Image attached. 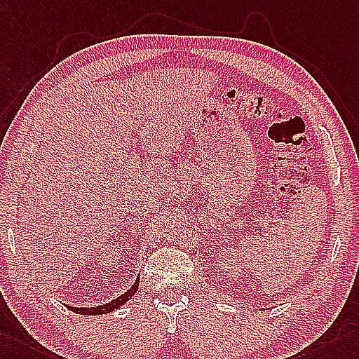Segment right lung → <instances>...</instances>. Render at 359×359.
<instances>
[{"instance_id": "add662e5", "label": "right lung", "mask_w": 359, "mask_h": 359, "mask_svg": "<svg viewBox=\"0 0 359 359\" xmlns=\"http://www.w3.org/2000/svg\"><path fill=\"white\" fill-rule=\"evenodd\" d=\"M138 285H140V277H137V280L134 282V285L129 287V290L118 295L117 299H114L112 302L102 304V306H94V308H73V306H67L69 311H73L76 313H81V316H103V313H108L112 311H117L120 306H123L125 303H128L133 297L135 295V292L138 291Z\"/></svg>"}]
</instances>
